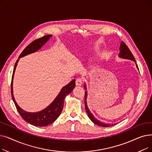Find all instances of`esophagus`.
<instances>
[{
  "label": "esophagus",
  "instance_id": "34e87169",
  "mask_svg": "<svg viewBox=\"0 0 152 152\" xmlns=\"http://www.w3.org/2000/svg\"><path fill=\"white\" fill-rule=\"evenodd\" d=\"M83 83V79L81 78H77L76 80V86H81Z\"/></svg>",
  "mask_w": 152,
  "mask_h": 152
}]
</instances>
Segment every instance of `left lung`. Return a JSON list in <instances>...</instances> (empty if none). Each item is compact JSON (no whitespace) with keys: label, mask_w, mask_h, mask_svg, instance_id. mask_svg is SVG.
<instances>
[{"label":"left lung","mask_w":152,"mask_h":152,"mask_svg":"<svg viewBox=\"0 0 152 152\" xmlns=\"http://www.w3.org/2000/svg\"><path fill=\"white\" fill-rule=\"evenodd\" d=\"M119 50H120V52H119V57H121V58H123L129 59V60H133L135 62H136V61H135V58L134 57V55H132V53L130 51L128 47L127 46V45L124 42H121V45H120V49H119ZM137 65V67L138 68L137 65ZM84 87H85V89L86 88V86H84ZM86 99H87V92L86 91L85 92V98H84L85 108H86V112H87V115H88L89 118L91 119V120L94 123H95V124H97L98 126H102V127H111V126H112L113 125H115V124H107V123H102L100 121L97 120V119L93 116V115L91 113L90 110H89L88 107H87V102H86Z\"/></svg>","instance_id":"obj_1"}]
</instances>
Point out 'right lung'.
<instances>
[{"instance_id": "1", "label": "right lung", "mask_w": 152, "mask_h": 152, "mask_svg": "<svg viewBox=\"0 0 152 152\" xmlns=\"http://www.w3.org/2000/svg\"><path fill=\"white\" fill-rule=\"evenodd\" d=\"M52 35L49 34L44 36L42 37L37 39L34 40V41L30 43L23 51L21 53L19 56V58L23 57L28 54L35 52L37 50H39L47 41L49 39L50 37ZM18 59L16 61L15 64V66L13 71L12 77V82H11V94L13 100V102L15 105L16 108H17L18 113H20L21 118L25 120L28 123L35 126H40L44 127L48 126L49 124L53 123L57 118L60 115L61 111L63 110V104H64V100H65V97L68 95L70 92L73 91L74 87H75V79L72 80L66 86L63 87L58 96L56 97L54 101L51 103V104L47 107L46 108L43 110L37 113H29L26 112V111L23 110L18 105L17 102H15L13 95V75L15 73V70L16 66L17 65L18 62Z\"/></svg>"}]
</instances>
